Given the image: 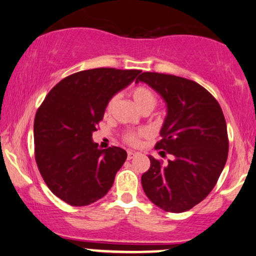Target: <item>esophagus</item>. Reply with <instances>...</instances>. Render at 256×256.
Masks as SVG:
<instances>
[{"instance_id": "esophagus-1", "label": "esophagus", "mask_w": 256, "mask_h": 256, "mask_svg": "<svg viewBox=\"0 0 256 256\" xmlns=\"http://www.w3.org/2000/svg\"><path fill=\"white\" fill-rule=\"evenodd\" d=\"M135 156H136V153H135V152H132V150H128V153H127V158H128L129 160L133 159V158H134Z\"/></svg>"}]
</instances>
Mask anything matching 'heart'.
<instances>
[{
  "mask_svg": "<svg viewBox=\"0 0 256 256\" xmlns=\"http://www.w3.org/2000/svg\"><path fill=\"white\" fill-rule=\"evenodd\" d=\"M130 96L133 98L135 106L142 112L144 109L152 110L156 104V94L153 92L150 88L144 85H136L130 90ZM116 103V97H112L106 103V112H112V106ZM144 135V132H138V133H127L124 135V141L132 146H138L140 144V138Z\"/></svg>",
  "mask_w": 256,
  "mask_h": 256,
  "instance_id": "b5f03b06",
  "label": "heart"
}]
</instances>
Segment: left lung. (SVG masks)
<instances>
[{
	"instance_id": "8db88e82",
	"label": "left lung",
	"mask_w": 256,
	"mask_h": 256,
	"mask_svg": "<svg viewBox=\"0 0 256 256\" xmlns=\"http://www.w3.org/2000/svg\"><path fill=\"white\" fill-rule=\"evenodd\" d=\"M138 82L150 85L167 104L162 138L156 150L172 156L167 164L148 156L150 167L141 184L160 209L184 212L210 194L224 168L229 150L224 115L215 97L194 80L144 72Z\"/></svg>"
}]
</instances>
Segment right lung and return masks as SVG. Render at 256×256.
Wrapping results in <instances>:
<instances>
[{"label": "right lung", "instance_id": "add662e5", "mask_svg": "<svg viewBox=\"0 0 256 256\" xmlns=\"http://www.w3.org/2000/svg\"><path fill=\"white\" fill-rule=\"evenodd\" d=\"M140 70L100 68L64 78L50 91L34 120V153L40 174L56 197L74 206L100 200L110 190L127 152L100 150L92 133L106 103Z\"/></svg>", "mask_w": 256, "mask_h": 256}]
</instances>
